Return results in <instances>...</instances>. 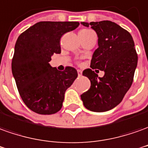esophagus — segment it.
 Listing matches in <instances>:
<instances>
[{"label":"esophagus","mask_w":148,"mask_h":148,"mask_svg":"<svg viewBox=\"0 0 148 148\" xmlns=\"http://www.w3.org/2000/svg\"><path fill=\"white\" fill-rule=\"evenodd\" d=\"M82 71H80V70H77V74H78V76H79V77L82 76Z\"/></svg>","instance_id":"obj_1"}]
</instances>
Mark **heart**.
Instances as JSON below:
<instances>
[{
    "label": "heart",
    "instance_id": "heart-1",
    "mask_svg": "<svg viewBox=\"0 0 148 148\" xmlns=\"http://www.w3.org/2000/svg\"><path fill=\"white\" fill-rule=\"evenodd\" d=\"M81 33H90V32H93L90 29H82V30L80 31Z\"/></svg>",
    "mask_w": 148,
    "mask_h": 148
}]
</instances>
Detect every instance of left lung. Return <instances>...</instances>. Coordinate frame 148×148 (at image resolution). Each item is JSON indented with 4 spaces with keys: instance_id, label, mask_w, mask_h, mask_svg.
<instances>
[{
    "instance_id": "obj_1",
    "label": "left lung",
    "mask_w": 148,
    "mask_h": 148,
    "mask_svg": "<svg viewBox=\"0 0 148 148\" xmlns=\"http://www.w3.org/2000/svg\"><path fill=\"white\" fill-rule=\"evenodd\" d=\"M81 24L90 26L99 38V48L93 53L90 62L92 69L82 72L90 79V88L81 99L88 110L107 111L122 102L133 82L138 62L135 43L128 31L110 21ZM94 69L104 71V76L98 77Z\"/></svg>"
}]
</instances>
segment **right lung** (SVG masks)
Here are the masks:
<instances>
[{
  "instance_id": "add662e5",
  "label": "right lung",
  "mask_w": 148,
  "mask_h": 148,
  "mask_svg": "<svg viewBox=\"0 0 148 148\" xmlns=\"http://www.w3.org/2000/svg\"><path fill=\"white\" fill-rule=\"evenodd\" d=\"M78 25L77 21H40L16 40L12 72L24 103L36 113L59 111L65 92L77 77L74 67L60 71L49 62L53 53H61L62 36Z\"/></svg>"
}]
</instances>
